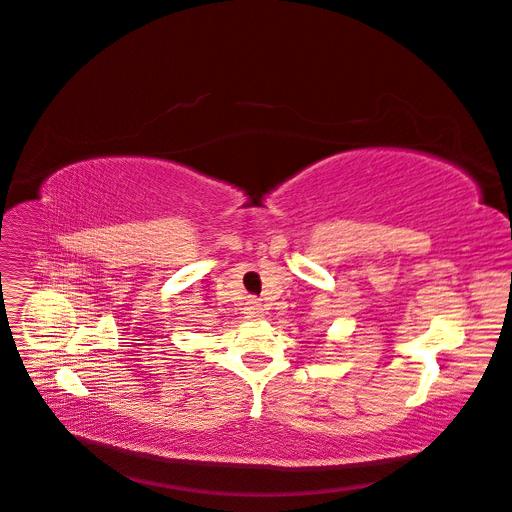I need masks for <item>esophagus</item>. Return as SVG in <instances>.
<instances>
[{"label": "esophagus", "mask_w": 512, "mask_h": 512, "mask_svg": "<svg viewBox=\"0 0 512 512\" xmlns=\"http://www.w3.org/2000/svg\"><path fill=\"white\" fill-rule=\"evenodd\" d=\"M245 314H247V318H260L262 316V303L258 301V299H247L245 301Z\"/></svg>", "instance_id": "1"}]
</instances>
